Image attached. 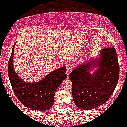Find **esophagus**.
<instances>
[{"mask_svg": "<svg viewBox=\"0 0 127 127\" xmlns=\"http://www.w3.org/2000/svg\"><path fill=\"white\" fill-rule=\"evenodd\" d=\"M72 70V65L71 64H69L67 66V70H66V72H67V74L68 76H69L70 73L71 72V71Z\"/></svg>", "mask_w": 127, "mask_h": 127, "instance_id": "34e87169", "label": "esophagus"}]
</instances>
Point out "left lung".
I'll use <instances>...</instances> for the list:
<instances>
[{
    "mask_svg": "<svg viewBox=\"0 0 127 127\" xmlns=\"http://www.w3.org/2000/svg\"><path fill=\"white\" fill-rule=\"evenodd\" d=\"M95 68L93 75L90 72ZM120 67L114 47L104 48L98 58L75 67L69 74L72 97L81 109L91 110L102 105L111 96L118 81Z\"/></svg>",
    "mask_w": 127,
    "mask_h": 127,
    "instance_id": "obj_1",
    "label": "left lung"
}]
</instances>
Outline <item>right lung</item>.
<instances>
[{
	"label": "right lung",
	"mask_w": 127,
	"mask_h": 127,
	"mask_svg": "<svg viewBox=\"0 0 127 127\" xmlns=\"http://www.w3.org/2000/svg\"><path fill=\"white\" fill-rule=\"evenodd\" d=\"M14 46L8 62V76L14 94L25 107L39 111H47L53 104L56 90L67 77L66 67L51 72L40 81L27 83L21 79L14 70Z\"/></svg>",
	"instance_id": "1"
}]
</instances>
